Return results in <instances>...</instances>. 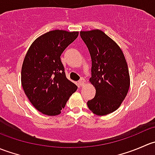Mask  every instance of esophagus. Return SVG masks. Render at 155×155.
Masks as SVG:
<instances>
[{
	"mask_svg": "<svg viewBox=\"0 0 155 155\" xmlns=\"http://www.w3.org/2000/svg\"><path fill=\"white\" fill-rule=\"evenodd\" d=\"M79 84L80 86H83V85H85V80H84L83 78H82V79L79 81Z\"/></svg>",
	"mask_w": 155,
	"mask_h": 155,
	"instance_id": "34e87169",
	"label": "esophagus"
}]
</instances>
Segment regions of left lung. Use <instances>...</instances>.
Masks as SVG:
<instances>
[{"label":"left lung","instance_id":"obj_1","mask_svg":"<svg viewBox=\"0 0 155 155\" xmlns=\"http://www.w3.org/2000/svg\"><path fill=\"white\" fill-rule=\"evenodd\" d=\"M92 62L90 82L95 97L87 102L93 113L106 115L118 109L127 94L130 75L123 51L113 40L101 30L80 31Z\"/></svg>","mask_w":155,"mask_h":155}]
</instances>
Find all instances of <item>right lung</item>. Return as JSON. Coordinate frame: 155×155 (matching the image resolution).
<instances>
[{
  "label": "right lung",
  "instance_id": "1",
  "mask_svg": "<svg viewBox=\"0 0 155 155\" xmlns=\"http://www.w3.org/2000/svg\"><path fill=\"white\" fill-rule=\"evenodd\" d=\"M78 35V31H48L28 50L21 68V85L30 102L43 114L59 115L77 90L66 77L61 55Z\"/></svg>",
  "mask_w": 155,
  "mask_h": 155
}]
</instances>
